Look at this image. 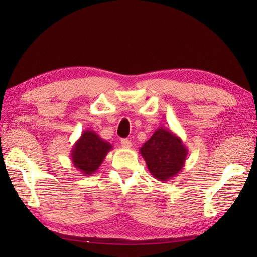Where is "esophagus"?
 <instances>
[{
  "label": "esophagus",
  "mask_w": 257,
  "mask_h": 257,
  "mask_svg": "<svg viewBox=\"0 0 257 257\" xmlns=\"http://www.w3.org/2000/svg\"><path fill=\"white\" fill-rule=\"evenodd\" d=\"M120 144H121L123 148H130V147H132V141L129 139H121L120 140Z\"/></svg>",
  "instance_id": "esophagus-1"
}]
</instances>
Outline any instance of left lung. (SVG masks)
Returning <instances> with one entry per match:
<instances>
[{
  "mask_svg": "<svg viewBox=\"0 0 257 257\" xmlns=\"http://www.w3.org/2000/svg\"><path fill=\"white\" fill-rule=\"evenodd\" d=\"M139 151L150 173L162 182L178 176L189 154L181 138L162 127L156 130Z\"/></svg>",
  "mask_w": 257,
  "mask_h": 257,
  "instance_id": "obj_1",
  "label": "left lung"
}]
</instances>
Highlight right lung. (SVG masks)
Masks as SVG:
<instances>
[{
	"label": "right lung",
	"mask_w": 257,
	"mask_h": 257,
	"mask_svg": "<svg viewBox=\"0 0 257 257\" xmlns=\"http://www.w3.org/2000/svg\"><path fill=\"white\" fill-rule=\"evenodd\" d=\"M112 146L92 130H84L70 151L73 166L85 174H94L105 159Z\"/></svg>",
	"instance_id": "add662e5"
}]
</instances>
